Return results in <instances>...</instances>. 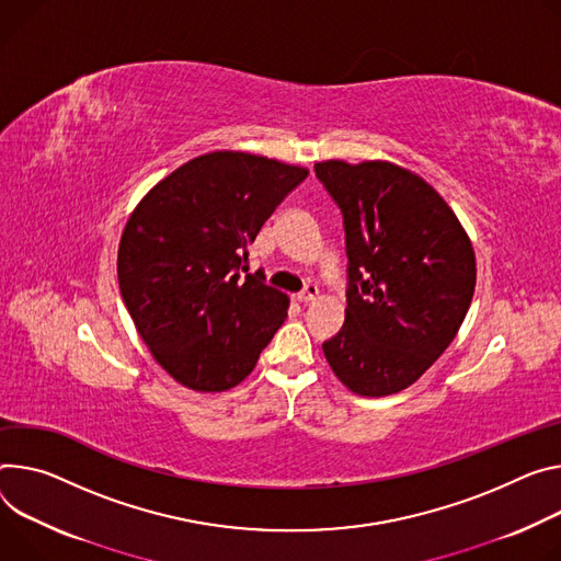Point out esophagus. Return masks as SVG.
<instances>
[{"label": "esophagus", "instance_id": "34e87169", "mask_svg": "<svg viewBox=\"0 0 561 561\" xmlns=\"http://www.w3.org/2000/svg\"><path fill=\"white\" fill-rule=\"evenodd\" d=\"M318 295H320V288H318L316 284H309L307 288H304V290L297 295V301H299V304H311V301L318 299Z\"/></svg>", "mask_w": 561, "mask_h": 561}]
</instances>
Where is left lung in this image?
<instances>
[{
	"label": "left lung",
	"instance_id": "1",
	"mask_svg": "<svg viewBox=\"0 0 561 561\" xmlns=\"http://www.w3.org/2000/svg\"><path fill=\"white\" fill-rule=\"evenodd\" d=\"M344 217V324L322 344L337 380L380 398L414 385L461 329L477 286L474 248L445 198L389 161L316 163Z\"/></svg>",
	"mask_w": 561,
	"mask_h": 561
}]
</instances>
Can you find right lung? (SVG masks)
Returning <instances> with one entry per match:
<instances>
[{
    "instance_id": "obj_1",
    "label": "right lung",
    "mask_w": 561,
    "mask_h": 561,
    "mask_svg": "<svg viewBox=\"0 0 561 561\" xmlns=\"http://www.w3.org/2000/svg\"><path fill=\"white\" fill-rule=\"evenodd\" d=\"M309 170L208 151L151 187L118 245V284L154 360L183 387H237L288 313V295L245 271L248 243ZM262 277V275H260Z\"/></svg>"
}]
</instances>
